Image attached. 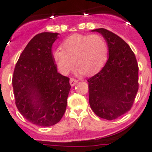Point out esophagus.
Wrapping results in <instances>:
<instances>
[{"mask_svg":"<svg viewBox=\"0 0 152 152\" xmlns=\"http://www.w3.org/2000/svg\"><path fill=\"white\" fill-rule=\"evenodd\" d=\"M69 83H70V85H71L72 87H73V86H75L76 83H78V80H75V79H73V78H71L70 79Z\"/></svg>","mask_w":152,"mask_h":152,"instance_id":"esophagus-1","label":"esophagus"}]
</instances>
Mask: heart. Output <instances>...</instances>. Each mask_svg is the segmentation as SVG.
I'll list each match as a JSON object with an SVG mask.
<instances>
[{"mask_svg": "<svg viewBox=\"0 0 152 152\" xmlns=\"http://www.w3.org/2000/svg\"><path fill=\"white\" fill-rule=\"evenodd\" d=\"M53 59L59 71L67 75L75 63L79 74L91 76L99 71L108 58V45L99 34H74L57 48Z\"/></svg>", "mask_w": 152, "mask_h": 152, "instance_id": "obj_1", "label": "heart"}]
</instances>
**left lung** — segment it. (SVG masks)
Instances as JSON below:
<instances>
[{
	"mask_svg": "<svg viewBox=\"0 0 152 152\" xmlns=\"http://www.w3.org/2000/svg\"><path fill=\"white\" fill-rule=\"evenodd\" d=\"M108 45L109 57L101 71L90 79L89 103L99 118L113 120L129 110L138 91V64L129 46L113 32L93 30Z\"/></svg>",
	"mask_w": 152,
	"mask_h": 152,
	"instance_id": "8db88e82",
	"label": "left lung"
}]
</instances>
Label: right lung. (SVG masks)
<instances>
[{"label":"right lung","instance_id":"add662e5","mask_svg":"<svg viewBox=\"0 0 152 152\" xmlns=\"http://www.w3.org/2000/svg\"><path fill=\"white\" fill-rule=\"evenodd\" d=\"M58 33L42 32L22 52L12 76L15 105L30 122L49 127L59 122L71 88L69 78L57 72L52 46Z\"/></svg>","mask_w":152,"mask_h":152}]
</instances>
